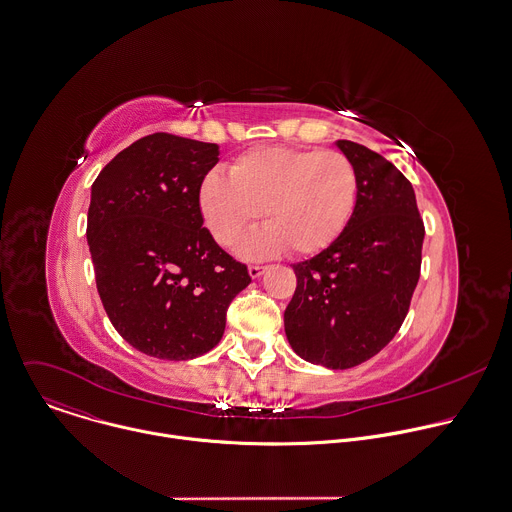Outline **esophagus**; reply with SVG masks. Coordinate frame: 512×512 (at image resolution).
I'll use <instances>...</instances> for the list:
<instances>
[{
  "label": "esophagus",
  "instance_id": "34e87169",
  "mask_svg": "<svg viewBox=\"0 0 512 512\" xmlns=\"http://www.w3.org/2000/svg\"><path fill=\"white\" fill-rule=\"evenodd\" d=\"M265 271H267V267H265V265H249V275H251L253 279L261 277Z\"/></svg>",
  "mask_w": 512,
  "mask_h": 512
}]
</instances>
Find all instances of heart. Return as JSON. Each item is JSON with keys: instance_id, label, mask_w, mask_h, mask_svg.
<instances>
[{"instance_id": "b5f03b06", "label": "heart", "mask_w": 512, "mask_h": 512, "mask_svg": "<svg viewBox=\"0 0 512 512\" xmlns=\"http://www.w3.org/2000/svg\"><path fill=\"white\" fill-rule=\"evenodd\" d=\"M359 199V177L339 151L263 147L239 155L229 177L209 171L199 209L215 241L233 247L261 215L267 223L241 243L247 257L283 249L313 255L347 229Z\"/></svg>"}]
</instances>
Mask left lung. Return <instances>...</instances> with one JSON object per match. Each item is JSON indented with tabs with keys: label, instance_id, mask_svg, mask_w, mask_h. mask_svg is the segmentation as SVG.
I'll return each instance as SVG.
<instances>
[{
	"label": "left lung",
	"instance_id": "8db88e82",
	"mask_svg": "<svg viewBox=\"0 0 512 512\" xmlns=\"http://www.w3.org/2000/svg\"><path fill=\"white\" fill-rule=\"evenodd\" d=\"M337 145L357 169V207L335 243L293 265L285 333L301 359L351 369L401 329L421 275L425 225L411 181L391 161L355 141Z\"/></svg>",
	"mask_w": 512,
	"mask_h": 512
}]
</instances>
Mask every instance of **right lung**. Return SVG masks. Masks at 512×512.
Wrapping results in <instances>:
<instances>
[{"mask_svg":"<svg viewBox=\"0 0 512 512\" xmlns=\"http://www.w3.org/2000/svg\"><path fill=\"white\" fill-rule=\"evenodd\" d=\"M219 145L153 133L117 153L91 185L87 243L97 293L137 351L187 361L223 337L247 265L203 227L199 185Z\"/></svg>","mask_w":512,"mask_h":512,"instance_id":"1","label":"right lung"}]
</instances>
